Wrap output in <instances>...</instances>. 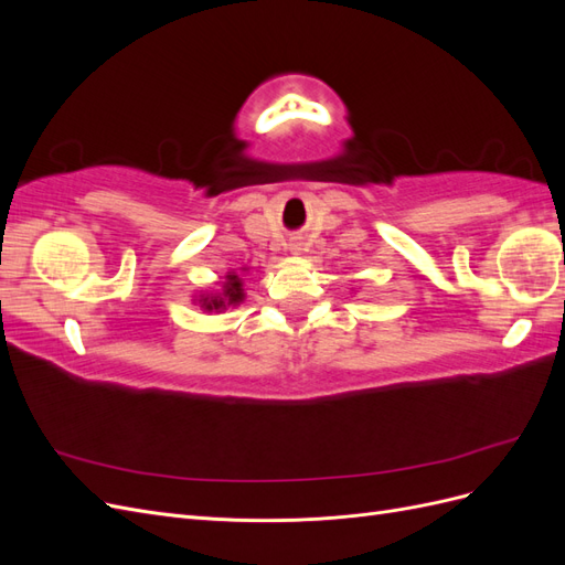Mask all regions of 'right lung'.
Here are the masks:
<instances>
[{
	"label": "right lung",
	"mask_w": 565,
	"mask_h": 565,
	"mask_svg": "<svg viewBox=\"0 0 565 565\" xmlns=\"http://www.w3.org/2000/svg\"><path fill=\"white\" fill-rule=\"evenodd\" d=\"M224 297H214V299H204V306H207V309L212 311V309H224V306L228 303H237V301H243V285H241V278L237 276H228L226 278V282H224Z\"/></svg>",
	"instance_id": "right-lung-1"
}]
</instances>
